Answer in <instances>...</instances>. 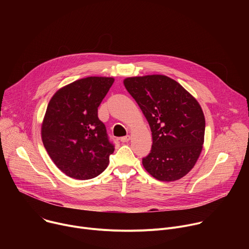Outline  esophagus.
<instances>
[{
    "label": "esophagus",
    "instance_id": "34e87169",
    "mask_svg": "<svg viewBox=\"0 0 249 249\" xmlns=\"http://www.w3.org/2000/svg\"><path fill=\"white\" fill-rule=\"evenodd\" d=\"M130 136L129 135H127V136H124V137H122L120 140H121V142L122 143H127V142H129L130 141Z\"/></svg>",
    "mask_w": 249,
    "mask_h": 249
}]
</instances>
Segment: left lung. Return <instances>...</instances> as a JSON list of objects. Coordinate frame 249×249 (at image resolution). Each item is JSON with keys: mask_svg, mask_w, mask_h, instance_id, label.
<instances>
[{"mask_svg": "<svg viewBox=\"0 0 249 249\" xmlns=\"http://www.w3.org/2000/svg\"><path fill=\"white\" fill-rule=\"evenodd\" d=\"M123 83L152 131V150L143 159L145 169L160 181L182 178L203 149L205 116L199 102L163 75L131 77Z\"/></svg>", "mask_w": 249, "mask_h": 249, "instance_id": "obj_1", "label": "left lung"}]
</instances>
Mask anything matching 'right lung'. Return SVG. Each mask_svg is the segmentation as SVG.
<instances>
[{"mask_svg": "<svg viewBox=\"0 0 249 249\" xmlns=\"http://www.w3.org/2000/svg\"><path fill=\"white\" fill-rule=\"evenodd\" d=\"M113 78L88 77L71 83L50 99L41 125L44 148L56 166L75 179H90L114 152L97 108Z\"/></svg>", "mask_w": 249, "mask_h": 249, "instance_id": "right-lung-1", "label": "right lung"}]
</instances>
